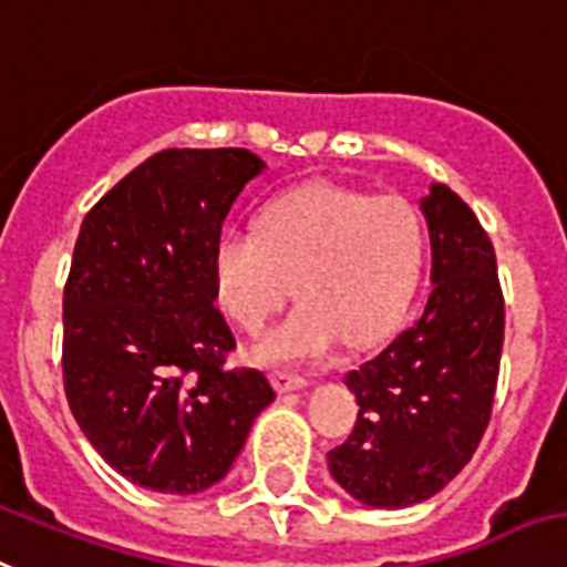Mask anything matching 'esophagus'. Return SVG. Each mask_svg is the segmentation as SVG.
Segmentation results:
<instances>
[{"label":"esophagus","mask_w":567,"mask_h":567,"mask_svg":"<svg viewBox=\"0 0 567 567\" xmlns=\"http://www.w3.org/2000/svg\"><path fill=\"white\" fill-rule=\"evenodd\" d=\"M308 381L302 379V375H297V372H285V370H276L274 372V388L279 390V393H291V390H302L306 388Z\"/></svg>","instance_id":"34e87169"}]
</instances>
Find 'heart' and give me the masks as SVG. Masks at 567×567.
Here are the masks:
<instances>
[{"label": "heart", "instance_id": "b5f03b06", "mask_svg": "<svg viewBox=\"0 0 567 567\" xmlns=\"http://www.w3.org/2000/svg\"><path fill=\"white\" fill-rule=\"evenodd\" d=\"M425 261V227L402 195L370 197L331 183L291 188L265 206L259 229H227L215 247L220 306L259 331L297 293L306 299L256 343L265 363L317 361L370 347L411 306Z\"/></svg>", "mask_w": 567, "mask_h": 567}]
</instances>
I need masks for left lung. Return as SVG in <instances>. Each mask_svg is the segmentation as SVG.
I'll return each instance as SVG.
<instances>
[{
	"label": "left lung",
	"instance_id": "1",
	"mask_svg": "<svg viewBox=\"0 0 567 567\" xmlns=\"http://www.w3.org/2000/svg\"><path fill=\"white\" fill-rule=\"evenodd\" d=\"M431 236L425 311L375 358L347 372L358 399L331 477L367 507L402 509L449 486L489 425L504 347L498 265L481 220L449 186L419 200Z\"/></svg>",
	"mask_w": 567,
	"mask_h": 567
}]
</instances>
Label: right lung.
Returning <instances> with one entry per match:
<instances>
[{"label": "right lung", "instance_id": "right-lung-1", "mask_svg": "<svg viewBox=\"0 0 567 567\" xmlns=\"http://www.w3.org/2000/svg\"><path fill=\"white\" fill-rule=\"evenodd\" d=\"M265 163L247 148H168L86 212L63 288V388L107 466L165 495L227 475L276 399L215 308V247Z\"/></svg>", "mask_w": 567, "mask_h": 567}]
</instances>
